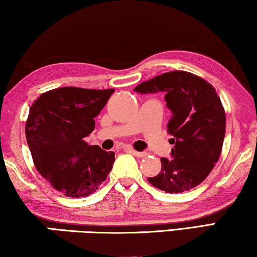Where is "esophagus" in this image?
I'll return each mask as SVG.
<instances>
[{
    "label": "esophagus",
    "instance_id": "34e87169",
    "mask_svg": "<svg viewBox=\"0 0 257 257\" xmlns=\"http://www.w3.org/2000/svg\"><path fill=\"white\" fill-rule=\"evenodd\" d=\"M130 153H132L134 156H136V157H140V158H142V157H146L147 156V153H144V151H135V150H130Z\"/></svg>",
    "mask_w": 257,
    "mask_h": 257
}]
</instances>
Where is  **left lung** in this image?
Returning a JSON list of instances; mask_svg holds the SVG:
<instances>
[{"instance_id":"obj_1","label":"left lung","mask_w":257,"mask_h":257,"mask_svg":"<svg viewBox=\"0 0 257 257\" xmlns=\"http://www.w3.org/2000/svg\"><path fill=\"white\" fill-rule=\"evenodd\" d=\"M140 94L164 93L172 116L168 134L173 136L171 158L162 157L158 175L148 180L166 193L189 191L209 175L225 139L226 115L215 88L185 71H172L140 84Z\"/></svg>"}]
</instances>
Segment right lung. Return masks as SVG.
Segmentation results:
<instances>
[{"label":"right lung","instance_id":"obj_1","mask_svg":"<svg viewBox=\"0 0 257 257\" xmlns=\"http://www.w3.org/2000/svg\"><path fill=\"white\" fill-rule=\"evenodd\" d=\"M114 91L56 88L41 94L30 107L25 137L35 166L65 196H89L113 168L114 151L88 146L84 139Z\"/></svg>","mask_w":257,"mask_h":257}]
</instances>
